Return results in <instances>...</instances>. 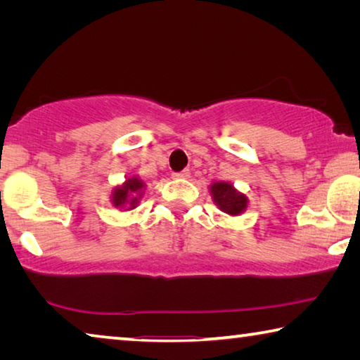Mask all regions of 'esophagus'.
I'll list each match as a JSON object with an SVG mask.
<instances>
[{"label": "esophagus", "mask_w": 360, "mask_h": 360, "mask_svg": "<svg viewBox=\"0 0 360 360\" xmlns=\"http://www.w3.org/2000/svg\"><path fill=\"white\" fill-rule=\"evenodd\" d=\"M188 176H191V172H188V169H182L179 173H173L174 179H187Z\"/></svg>", "instance_id": "obj_1"}]
</instances>
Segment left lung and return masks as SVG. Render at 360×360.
Returning <instances> with one entry per match:
<instances>
[{
  "label": "left lung",
  "instance_id": "8db88e82",
  "mask_svg": "<svg viewBox=\"0 0 360 360\" xmlns=\"http://www.w3.org/2000/svg\"><path fill=\"white\" fill-rule=\"evenodd\" d=\"M210 191L217 208L225 214L238 216L248 208L246 195L236 191L229 182H214L211 184Z\"/></svg>",
  "mask_w": 360,
  "mask_h": 360
}]
</instances>
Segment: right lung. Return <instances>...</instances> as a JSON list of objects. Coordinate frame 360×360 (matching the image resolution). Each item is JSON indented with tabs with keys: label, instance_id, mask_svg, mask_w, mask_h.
I'll use <instances>...</instances> for the list:
<instances>
[{
	"label": "right lung",
	"instance_id": "1",
	"mask_svg": "<svg viewBox=\"0 0 360 360\" xmlns=\"http://www.w3.org/2000/svg\"><path fill=\"white\" fill-rule=\"evenodd\" d=\"M144 182L133 176V178H129L124 186L115 187V191L112 192L111 202L115 206V208H127V210H133L136 208V205L141 198V192L144 191Z\"/></svg>",
	"mask_w": 360,
	"mask_h": 360
}]
</instances>
